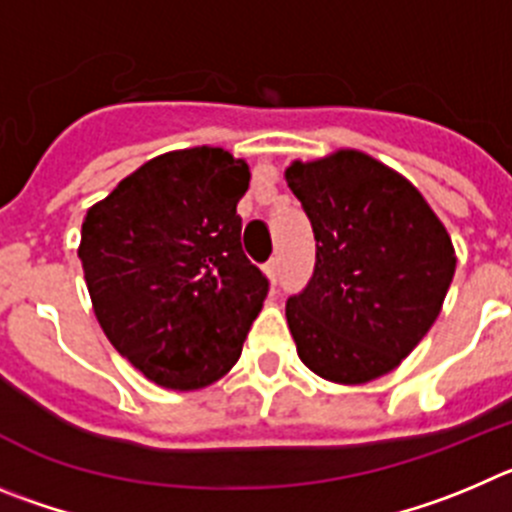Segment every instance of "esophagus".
Returning <instances> with one entry per match:
<instances>
[{
	"mask_svg": "<svg viewBox=\"0 0 512 512\" xmlns=\"http://www.w3.org/2000/svg\"><path fill=\"white\" fill-rule=\"evenodd\" d=\"M265 273H267V278L273 280V285L278 283V278H280V262H278V257H273V260L265 262Z\"/></svg>",
	"mask_w": 512,
	"mask_h": 512,
	"instance_id": "esophagus-1",
	"label": "esophagus"
}]
</instances>
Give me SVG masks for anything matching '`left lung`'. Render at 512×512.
Segmentation results:
<instances>
[{
    "instance_id": "obj_1",
    "label": "left lung",
    "mask_w": 512,
    "mask_h": 512,
    "mask_svg": "<svg viewBox=\"0 0 512 512\" xmlns=\"http://www.w3.org/2000/svg\"><path fill=\"white\" fill-rule=\"evenodd\" d=\"M285 181L316 239L306 288L285 303L303 365L359 385L400 365L436 321L454 247L421 193L365 153L293 163Z\"/></svg>"
}]
</instances>
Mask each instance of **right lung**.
Masks as SVG:
<instances>
[{
	"mask_svg": "<svg viewBox=\"0 0 512 512\" xmlns=\"http://www.w3.org/2000/svg\"><path fill=\"white\" fill-rule=\"evenodd\" d=\"M247 186L245 160L193 147L137 168L86 214L78 257L96 319L163 388L227 375L270 290L242 250Z\"/></svg>",
	"mask_w": 512,
	"mask_h": 512,
	"instance_id": "right-lung-1",
	"label": "right lung"
}]
</instances>
